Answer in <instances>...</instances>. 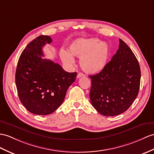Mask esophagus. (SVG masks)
Segmentation results:
<instances>
[{"label":"esophagus","mask_w":154,"mask_h":154,"mask_svg":"<svg viewBox=\"0 0 154 154\" xmlns=\"http://www.w3.org/2000/svg\"><path fill=\"white\" fill-rule=\"evenodd\" d=\"M84 76H85V74H83V73H82V72H79L77 74V78H80L81 77H84Z\"/></svg>","instance_id":"esophagus-1"}]
</instances>
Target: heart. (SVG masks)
<instances>
[{"mask_svg": "<svg viewBox=\"0 0 154 154\" xmlns=\"http://www.w3.org/2000/svg\"><path fill=\"white\" fill-rule=\"evenodd\" d=\"M110 46L97 38H78L71 42L65 51L60 52L61 61L66 65L74 63L73 57H80V65L84 72L95 74L106 66L110 56Z\"/></svg>", "mask_w": 154, "mask_h": 154, "instance_id": "heart-1", "label": "heart"}]
</instances>
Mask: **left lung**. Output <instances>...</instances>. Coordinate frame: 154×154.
Returning <instances> with one entry per match:
<instances>
[{
	"mask_svg": "<svg viewBox=\"0 0 154 154\" xmlns=\"http://www.w3.org/2000/svg\"><path fill=\"white\" fill-rule=\"evenodd\" d=\"M89 76L91 79V104L103 116H114L124 112L139 91V64L132 50L121 39L116 54L104 69Z\"/></svg>",
	"mask_w": 154,
	"mask_h": 154,
	"instance_id": "1",
	"label": "left lung"
}]
</instances>
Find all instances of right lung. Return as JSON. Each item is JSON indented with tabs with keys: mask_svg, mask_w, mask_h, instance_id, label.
Masks as SVG:
<instances>
[{
	"mask_svg": "<svg viewBox=\"0 0 154 154\" xmlns=\"http://www.w3.org/2000/svg\"><path fill=\"white\" fill-rule=\"evenodd\" d=\"M51 42L50 36H38L24 49L18 60L16 84L19 98L34 114L48 115L57 110L77 76L76 72H67L58 63L42 58V48Z\"/></svg>",
	"mask_w": 154,
	"mask_h": 154,
	"instance_id": "add662e5",
	"label": "right lung"
}]
</instances>
